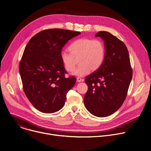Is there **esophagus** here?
Instances as JSON below:
<instances>
[{
    "mask_svg": "<svg viewBox=\"0 0 151 151\" xmlns=\"http://www.w3.org/2000/svg\"><path fill=\"white\" fill-rule=\"evenodd\" d=\"M76 81H77V82H81V81H82V79L81 78H79V77H78V78H76Z\"/></svg>",
    "mask_w": 151,
    "mask_h": 151,
    "instance_id": "34e87169",
    "label": "esophagus"
}]
</instances>
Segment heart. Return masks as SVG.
<instances>
[{
    "mask_svg": "<svg viewBox=\"0 0 151 151\" xmlns=\"http://www.w3.org/2000/svg\"><path fill=\"white\" fill-rule=\"evenodd\" d=\"M69 54L63 51L60 54L61 61L65 69L72 72L75 69L78 58L79 65L72 75L83 76L91 71L99 69L104 60L106 50L104 43L99 39L83 37L73 41L69 47Z\"/></svg>",
    "mask_w": 151,
    "mask_h": 151,
    "instance_id": "b5f03b06",
    "label": "heart"
}]
</instances>
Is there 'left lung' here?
I'll return each mask as SVG.
<instances>
[{
  "label": "left lung",
  "mask_w": 151,
  "mask_h": 151,
  "mask_svg": "<svg viewBox=\"0 0 151 151\" xmlns=\"http://www.w3.org/2000/svg\"><path fill=\"white\" fill-rule=\"evenodd\" d=\"M95 36L104 40L105 58L101 67L85 78L88 91L83 101L92 115L106 117L115 113L123 104L133 71L124 42L107 32H99Z\"/></svg>",
  "instance_id": "obj_1"
}]
</instances>
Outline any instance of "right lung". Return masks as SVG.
<instances>
[{"label": "right lung", "mask_w": 151, "mask_h": 151, "mask_svg": "<svg viewBox=\"0 0 151 151\" xmlns=\"http://www.w3.org/2000/svg\"><path fill=\"white\" fill-rule=\"evenodd\" d=\"M79 32L53 29L42 30L29 41L19 64L24 93L38 111L54 113L64 106L66 94L76 83L66 73L60 54Z\"/></svg>", "instance_id": "1"}]
</instances>
